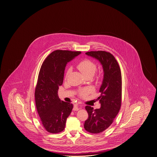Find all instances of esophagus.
Returning <instances> with one entry per match:
<instances>
[{
  "mask_svg": "<svg viewBox=\"0 0 157 157\" xmlns=\"http://www.w3.org/2000/svg\"><path fill=\"white\" fill-rule=\"evenodd\" d=\"M81 106H80V105H79L78 103H76V104H75L74 108H73V111H78V110H79Z\"/></svg>",
  "mask_w": 157,
  "mask_h": 157,
  "instance_id": "34e87169",
  "label": "esophagus"
}]
</instances>
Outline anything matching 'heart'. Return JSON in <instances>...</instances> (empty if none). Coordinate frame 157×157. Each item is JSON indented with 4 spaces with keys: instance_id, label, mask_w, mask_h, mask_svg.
I'll return each mask as SVG.
<instances>
[{
    "instance_id": "obj_1",
    "label": "heart",
    "mask_w": 157,
    "mask_h": 157,
    "mask_svg": "<svg viewBox=\"0 0 157 157\" xmlns=\"http://www.w3.org/2000/svg\"><path fill=\"white\" fill-rule=\"evenodd\" d=\"M77 67L82 72V73L85 77L88 76H92L96 70V65L95 63L88 59H85L84 60L81 61L80 62L78 63V64L77 65ZM69 72L70 69L67 71V75L69 74ZM93 90V88L90 86L85 87L79 90V94L81 96H86V95L92 93Z\"/></svg>"
}]
</instances>
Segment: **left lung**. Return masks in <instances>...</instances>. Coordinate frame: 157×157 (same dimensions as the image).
I'll return each instance as SVG.
<instances>
[{"label": "left lung", "instance_id": "1", "mask_svg": "<svg viewBox=\"0 0 157 157\" xmlns=\"http://www.w3.org/2000/svg\"><path fill=\"white\" fill-rule=\"evenodd\" d=\"M87 56L98 60L103 67L104 77L98 99L101 104L99 109L86 105L88 118L84 123V128L90 133L99 134L110 125L121 107V69L112 54L105 51H92Z\"/></svg>", "mask_w": 157, "mask_h": 157}]
</instances>
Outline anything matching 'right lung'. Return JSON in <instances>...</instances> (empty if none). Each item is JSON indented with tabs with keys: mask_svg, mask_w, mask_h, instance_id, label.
<instances>
[{
	"mask_svg": "<svg viewBox=\"0 0 157 157\" xmlns=\"http://www.w3.org/2000/svg\"><path fill=\"white\" fill-rule=\"evenodd\" d=\"M81 52L57 50L47 57L40 67L35 90L37 112L46 130L57 134L64 130L73 105L61 100L58 96L67 63Z\"/></svg>",
	"mask_w": 157,
	"mask_h": 157,
	"instance_id": "right-lung-1",
	"label": "right lung"
}]
</instances>
